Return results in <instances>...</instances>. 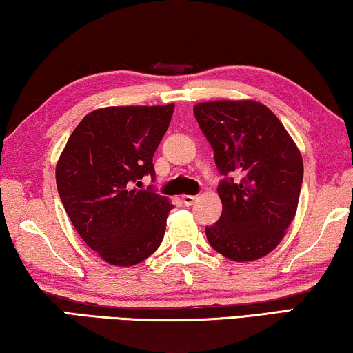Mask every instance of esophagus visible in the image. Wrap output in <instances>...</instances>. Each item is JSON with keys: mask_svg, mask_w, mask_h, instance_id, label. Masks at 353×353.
Wrapping results in <instances>:
<instances>
[{"mask_svg": "<svg viewBox=\"0 0 353 353\" xmlns=\"http://www.w3.org/2000/svg\"><path fill=\"white\" fill-rule=\"evenodd\" d=\"M181 201H183V204H185V205H192V204H194V201H196V196L183 194L181 196Z\"/></svg>", "mask_w": 353, "mask_h": 353, "instance_id": "1", "label": "esophagus"}]
</instances>
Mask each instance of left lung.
Masks as SVG:
<instances>
[{
  "mask_svg": "<svg viewBox=\"0 0 353 353\" xmlns=\"http://www.w3.org/2000/svg\"><path fill=\"white\" fill-rule=\"evenodd\" d=\"M216 168L220 220L207 226L212 248L233 262L268 255L297 212L303 162L297 144L267 105L252 99L207 101L194 105ZM228 174L239 176L234 182Z\"/></svg>",
  "mask_w": 353,
  "mask_h": 353,
  "instance_id": "8db88e82",
  "label": "left lung"
}]
</instances>
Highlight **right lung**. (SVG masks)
<instances>
[{
    "label": "right lung",
    "instance_id": "right-lung-1",
    "mask_svg": "<svg viewBox=\"0 0 353 353\" xmlns=\"http://www.w3.org/2000/svg\"><path fill=\"white\" fill-rule=\"evenodd\" d=\"M175 104L96 109L72 132L56 163L61 201L80 238L104 262L132 267L161 245L167 197L143 190Z\"/></svg>",
    "mask_w": 353,
    "mask_h": 353
}]
</instances>
